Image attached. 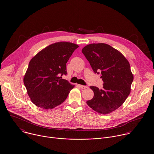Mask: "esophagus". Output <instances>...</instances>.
Segmentation results:
<instances>
[{
	"mask_svg": "<svg viewBox=\"0 0 154 154\" xmlns=\"http://www.w3.org/2000/svg\"><path fill=\"white\" fill-rule=\"evenodd\" d=\"M78 86L79 87H80L82 89H85V88H87V86H85V85H78Z\"/></svg>",
	"mask_w": 154,
	"mask_h": 154,
	"instance_id": "obj_1",
	"label": "esophagus"
}]
</instances>
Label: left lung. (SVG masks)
<instances>
[{
	"mask_svg": "<svg viewBox=\"0 0 154 154\" xmlns=\"http://www.w3.org/2000/svg\"><path fill=\"white\" fill-rule=\"evenodd\" d=\"M82 52L103 82L102 89L91 86L94 95L87 103L99 113H111L122 106L130 94L134 79L130 64L119 51L106 44H89Z\"/></svg>",
	"mask_w": 154,
	"mask_h": 154,
	"instance_id": "left-lung-1",
	"label": "left lung"
}]
</instances>
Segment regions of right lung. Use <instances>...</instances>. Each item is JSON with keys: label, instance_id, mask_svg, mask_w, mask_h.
<instances>
[{"label": "right lung", "instance_id": "1", "mask_svg": "<svg viewBox=\"0 0 154 154\" xmlns=\"http://www.w3.org/2000/svg\"><path fill=\"white\" fill-rule=\"evenodd\" d=\"M76 44L60 42L40 51L30 60L24 84L32 102L41 108L53 109L62 103L74 85L62 79L67 74L66 63Z\"/></svg>", "mask_w": 154, "mask_h": 154}]
</instances>
